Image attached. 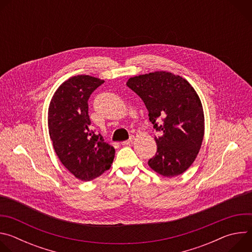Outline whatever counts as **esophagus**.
<instances>
[{"label": "esophagus", "mask_w": 252, "mask_h": 252, "mask_svg": "<svg viewBox=\"0 0 252 252\" xmlns=\"http://www.w3.org/2000/svg\"><path fill=\"white\" fill-rule=\"evenodd\" d=\"M132 141H133V136H131V137H130L129 139H127V140L123 141L122 145H123V146H127V145H130V143H132Z\"/></svg>", "instance_id": "34e87169"}]
</instances>
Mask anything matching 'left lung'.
I'll list each match as a JSON object with an SVG mask.
<instances>
[{
  "mask_svg": "<svg viewBox=\"0 0 252 252\" xmlns=\"http://www.w3.org/2000/svg\"><path fill=\"white\" fill-rule=\"evenodd\" d=\"M126 86L145 102L158 131L150 167L165 177L184 173L195 160L204 135L201 100L183 77L160 70L131 77Z\"/></svg>",
  "mask_w": 252,
  "mask_h": 252,
  "instance_id": "8db88e82",
  "label": "left lung"
}]
</instances>
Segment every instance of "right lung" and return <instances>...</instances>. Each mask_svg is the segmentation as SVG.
I'll list each match as a JSON object with an SVG mask.
<instances>
[{
	"instance_id": "add662e5",
	"label": "right lung",
	"mask_w": 252,
	"mask_h": 252,
	"mask_svg": "<svg viewBox=\"0 0 252 252\" xmlns=\"http://www.w3.org/2000/svg\"><path fill=\"white\" fill-rule=\"evenodd\" d=\"M104 81L87 75L74 76L55 92L48 111L49 134L64 167L83 182L110 169L115 149L95 134L89 117V97Z\"/></svg>"
}]
</instances>
